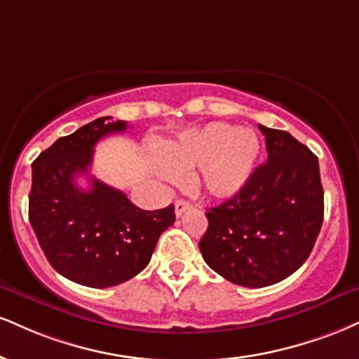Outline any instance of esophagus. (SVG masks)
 I'll return each mask as SVG.
<instances>
[{
    "instance_id": "obj_1",
    "label": "esophagus",
    "mask_w": 359,
    "mask_h": 359,
    "mask_svg": "<svg viewBox=\"0 0 359 359\" xmlns=\"http://www.w3.org/2000/svg\"><path fill=\"white\" fill-rule=\"evenodd\" d=\"M191 209V204H189L187 201H184V198H177L175 201V215L177 217H180L185 210Z\"/></svg>"
}]
</instances>
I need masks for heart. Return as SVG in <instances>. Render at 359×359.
Instances as JSON below:
<instances>
[{
  "instance_id": "b5f03b06",
  "label": "heart",
  "mask_w": 359,
  "mask_h": 359,
  "mask_svg": "<svg viewBox=\"0 0 359 359\" xmlns=\"http://www.w3.org/2000/svg\"><path fill=\"white\" fill-rule=\"evenodd\" d=\"M259 150V138L249 128L229 123H207L180 135L163 147V161L157 172L167 180L198 168L194 189L214 198L232 197L252 174Z\"/></svg>"
}]
</instances>
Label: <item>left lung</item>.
<instances>
[{"label":"left lung","instance_id":"left-lung-1","mask_svg":"<svg viewBox=\"0 0 359 359\" xmlns=\"http://www.w3.org/2000/svg\"><path fill=\"white\" fill-rule=\"evenodd\" d=\"M267 162L234 197L207 209L198 249L210 269L244 287H264L304 264L325 217L318 157L291 133L259 125Z\"/></svg>","mask_w":359,"mask_h":359}]
</instances>
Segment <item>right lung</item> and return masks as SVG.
<instances>
[{"label":"right lung","instance_id":"obj_1","mask_svg":"<svg viewBox=\"0 0 359 359\" xmlns=\"http://www.w3.org/2000/svg\"><path fill=\"white\" fill-rule=\"evenodd\" d=\"M125 122L100 116L62 137L33 162L29 222L51 267L73 283L111 287L132 279L150 262L158 237L175 221L174 204L142 210L122 191L90 175L93 147ZM86 175L88 191L74 184Z\"/></svg>","mask_w":359,"mask_h":359}]
</instances>
